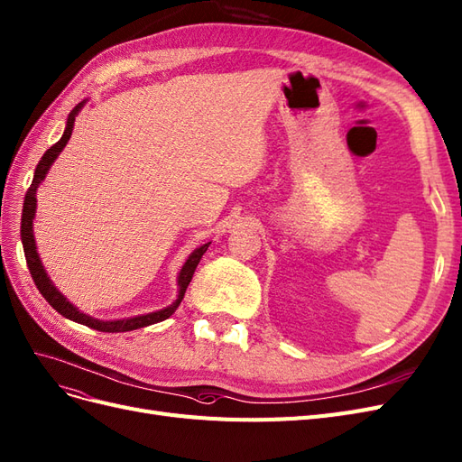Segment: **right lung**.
Here are the masks:
<instances>
[{"instance_id":"right-lung-1","label":"right lung","mask_w":462,"mask_h":462,"mask_svg":"<svg viewBox=\"0 0 462 462\" xmlns=\"http://www.w3.org/2000/svg\"><path fill=\"white\" fill-rule=\"evenodd\" d=\"M86 101L78 103L72 110L70 115L67 118V128H65V134H62V137L55 143V145L51 149H47L45 154L42 156V161L38 162L36 166V171H34V180H32V185L28 187L26 190V197H24V206H23V219H21V238H23V248H24V256H26V263H28V269H30V275L32 279H34L38 291L42 292V296L50 301V306L53 310H57L62 317H67V319L70 321H76L79 325H86L89 328H95V330H101V332H128V330H135V328H143V327H149V325H154V323H161L164 319H168V317L176 311L181 304V300L185 296V291L187 286L190 282V279H193L195 275V269L202 258V254L208 250L210 243H206L202 246H199L197 250L190 252V256L185 260L181 272H180V277H178V286H180V292H178V298L176 301H171V304L164 310H158V311H152V313H145V315H135V317H128V319H116V321H101V319H95V317H89L86 313L79 311L74 304H70V301L62 296L57 289L55 284L51 282V279L47 277L45 269L42 265V260L38 256V250H36V241H34V229H32V219H34L36 216V190L40 187V183L45 180L47 171H50L51 164L55 162V158L60 154V151L67 147V143L72 135V128H74V122H76V116L79 110H82Z\"/></svg>"}]
</instances>
